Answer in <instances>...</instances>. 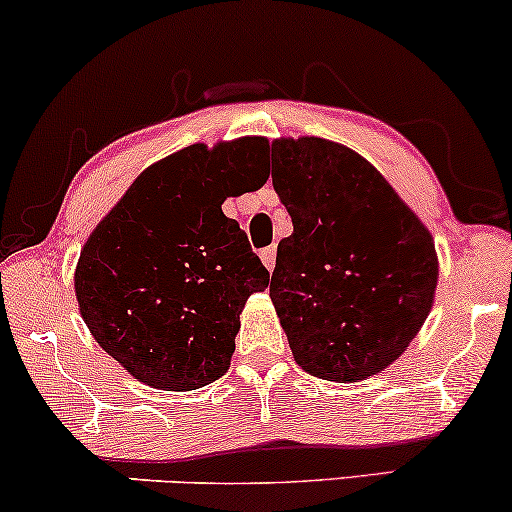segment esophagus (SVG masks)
<instances>
[{
    "instance_id": "obj_1",
    "label": "esophagus",
    "mask_w": 512,
    "mask_h": 512,
    "mask_svg": "<svg viewBox=\"0 0 512 512\" xmlns=\"http://www.w3.org/2000/svg\"><path fill=\"white\" fill-rule=\"evenodd\" d=\"M275 256H277V249L275 246H268V249H263L261 251V261H263V266H266L270 273H273V268H275Z\"/></svg>"
}]
</instances>
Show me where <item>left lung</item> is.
Instances as JSON below:
<instances>
[{"instance_id":"1","label":"left lung","mask_w":512,"mask_h":512,"mask_svg":"<svg viewBox=\"0 0 512 512\" xmlns=\"http://www.w3.org/2000/svg\"><path fill=\"white\" fill-rule=\"evenodd\" d=\"M273 187L294 232L277 244L270 299L296 363L330 382L377 375L406 351L432 308V235L344 144L273 142Z\"/></svg>"}]
</instances>
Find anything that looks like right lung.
Here are the masks:
<instances>
[{"instance_id": "1", "label": "right lung", "mask_w": 512, "mask_h": 512, "mask_svg": "<svg viewBox=\"0 0 512 512\" xmlns=\"http://www.w3.org/2000/svg\"><path fill=\"white\" fill-rule=\"evenodd\" d=\"M266 140L244 137L168 156L132 182L80 251L75 296L99 346L154 389L216 382L239 313L270 273L220 204L266 182ZM249 174L254 188H242Z\"/></svg>"}]
</instances>
